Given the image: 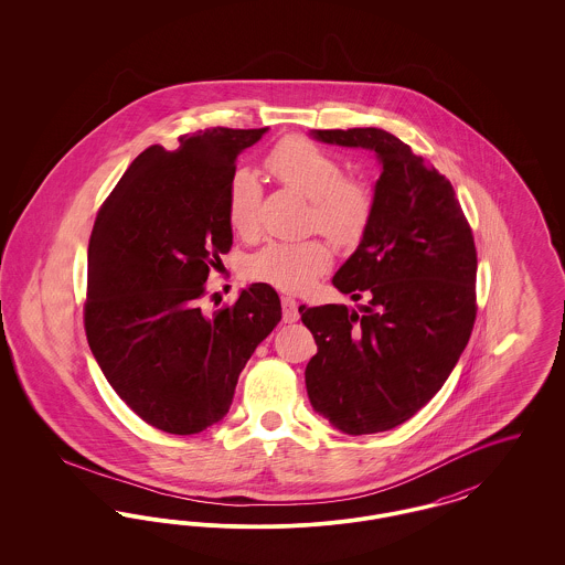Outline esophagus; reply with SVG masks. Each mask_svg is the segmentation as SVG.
Instances as JSON below:
<instances>
[{"instance_id": "1", "label": "esophagus", "mask_w": 565, "mask_h": 565, "mask_svg": "<svg viewBox=\"0 0 565 565\" xmlns=\"http://www.w3.org/2000/svg\"><path fill=\"white\" fill-rule=\"evenodd\" d=\"M281 311H284V322L292 323L300 318L298 313V302L292 296H281Z\"/></svg>"}]
</instances>
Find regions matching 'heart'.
Instances as JSON below:
<instances>
[{
    "mask_svg": "<svg viewBox=\"0 0 565 565\" xmlns=\"http://www.w3.org/2000/svg\"><path fill=\"white\" fill-rule=\"evenodd\" d=\"M265 167L270 175L311 199L309 226L332 242H360L375 215V189L358 175L343 173V162L302 135H288L270 148ZM263 190L256 175L239 169L226 192L231 228L249 237L258 231ZM332 265V252L320 239L270 242L245 263L247 277L286 292L307 290Z\"/></svg>",
    "mask_w": 565,
    "mask_h": 565,
    "instance_id": "b5f03b06",
    "label": "heart"
}]
</instances>
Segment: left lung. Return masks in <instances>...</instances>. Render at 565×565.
<instances>
[{"label": "left lung", "mask_w": 565, "mask_h": 565, "mask_svg": "<svg viewBox=\"0 0 565 565\" xmlns=\"http://www.w3.org/2000/svg\"><path fill=\"white\" fill-rule=\"evenodd\" d=\"M326 143L375 150V215L332 284L353 300L298 307L318 353L313 408L351 436L396 428L430 403L477 320V247L451 182L383 129H323Z\"/></svg>", "instance_id": "1"}]
</instances>
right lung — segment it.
<instances>
[{
  "mask_svg": "<svg viewBox=\"0 0 565 565\" xmlns=\"http://www.w3.org/2000/svg\"><path fill=\"white\" fill-rule=\"evenodd\" d=\"M269 129L212 127L135 159L88 242L86 341L109 385L146 424L199 434L233 403L249 355L281 320L269 284L203 311L210 270L233 245L226 192L239 152Z\"/></svg>",
  "mask_w": 565,
  "mask_h": 565,
  "instance_id": "add662e5",
  "label": "right lung"
}]
</instances>
